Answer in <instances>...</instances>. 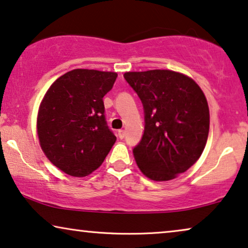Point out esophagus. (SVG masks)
<instances>
[{"mask_svg": "<svg viewBox=\"0 0 248 248\" xmlns=\"http://www.w3.org/2000/svg\"><path fill=\"white\" fill-rule=\"evenodd\" d=\"M117 135H118V138H120L122 140V139L125 138V131L124 130H118Z\"/></svg>", "mask_w": 248, "mask_h": 248, "instance_id": "obj_1", "label": "esophagus"}]
</instances>
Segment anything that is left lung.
Instances as JSON below:
<instances>
[{
  "mask_svg": "<svg viewBox=\"0 0 248 248\" xmlns=\"http://www.w3.org/2000/svg\"><path fill=\"white\" fill-rule=\"evenodd\" d=\"M124 79L144 110L143 135L133 148L139 168L154 181L175 178L204 150L210 127L204 93L191 78L169 70L126 72Z\"/></svg>",
  "mask_w": 248,
  "mask_h": 248,
  "instance_id": "8db88e82",
  "label": "left lung"
}]
</instances>
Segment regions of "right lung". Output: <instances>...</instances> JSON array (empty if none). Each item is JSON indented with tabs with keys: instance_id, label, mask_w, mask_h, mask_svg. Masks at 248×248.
<instances>
[{
	"instance_id": "1",
	"label": "right lung",
	"mask_w": 248,
	"mask_h": 248,
	"mask_svg": "<svg viewBox=\"0 0 248 248\" xmlns=\"http://www.w3.org/2000/svg\"><path fill=\"white\" fill-rule=\"evenodd\" d=\"M117 73L77 69L60 77L40 104L37 132L53 165L83 177L103 164L116 137L108 127L103 98Z\"/></svg>"
}]
</instances>
